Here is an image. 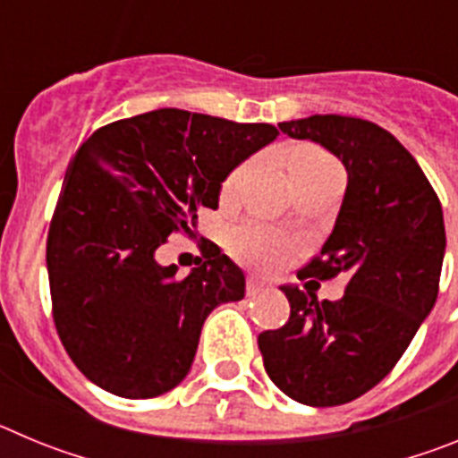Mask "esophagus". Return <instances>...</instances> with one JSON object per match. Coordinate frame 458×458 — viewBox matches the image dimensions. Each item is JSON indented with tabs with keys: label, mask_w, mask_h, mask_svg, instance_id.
Wrapping results in <instances>:
<instances>
[{
	"label": "esophagus",
	"mask_w": 458,
	"mask_h": 458,
	"mask_svg": "<svg viewBox=\"0 0 458 458\" xmlns=\"http://www.w3.org/2000/svg\"><path fill=\"white\" fill-rule=\"evenodd\" d=\"M268 289V284H266L264 279L259 277H248V295H257L261 293V291Z\"/></svg>",
	"instance_id": "1"
}]
</instances>
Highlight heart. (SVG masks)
Here are the masks:
<instances>
[{
	"label": "heart",
	"mask_w": 458,
	"mask_h": 458,
	"mask_svg": "<svg viewBox=\"0 0 458 458\" xmlns=\"http://www.w3.org/2000/svg\"><path fill=\"white\" fill-rule=\"evenodd\" d=\"M245 172H248V165L238 167L225 181V192L236 190ZM327 172H339V165L327 153L318 151V148L305 147L289 156V174L293 183ZM229 250L245 266H252V268L259 270H270L284 261V257L289 254V241L282 233L268 229V226L248 222V225H241L233 229L232 236H229Z\"/></svg>",
	"instance_id": "b5f03b06"
}]
</instances>
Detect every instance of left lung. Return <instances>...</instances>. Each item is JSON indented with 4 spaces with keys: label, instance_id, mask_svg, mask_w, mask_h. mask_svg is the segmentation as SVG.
Returning a JSON list of instances; mask_svg holds the SVG:
<instances>
[{
    "label": "left lung",
    "instance_id": "1",
    "mask_svg": "<svg viewBox=\"0 0 458 458\" xmlns=\"http://www.w3.org/2000/svg\"><path fill=\"white\" fill-rule=\"evenodd\" d=\"M337 156L346 192L321 254L298 277L349 275L342 301L284 284L291 317L259 335L270 380L305 406H339L378 386L438 298L443 208L418 160L371 121L314 114L279 123Z\"/></svg>",
    "mask_w": 458,
    "mask_h": 458
}]
</instances>
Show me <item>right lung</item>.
Wrapping results in <instances>:
<instances>
[{"mask_svg":"<svg viewBox=\"0 0 458 458\" xmlns=\"http://www.w3.org/2000/svg\"><path fill=\"white\" fill-rule=\"evenodd\" d=\"M277 135L270 123L163 107L103 125L78 148L46 259L56 333L91 383L151 399L188 376L204 321L242 301L245 275L213 242L185 277L156 250L174 232L192 236L226 176Z\"/></svg>","mask_w":458,"mask_h":458,"instance_id":"add662e5","label":"right lung"}]
</instances>
